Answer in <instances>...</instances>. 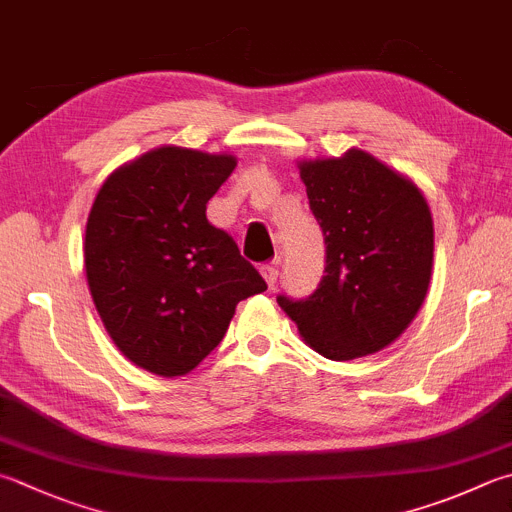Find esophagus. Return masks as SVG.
Returning a JSON list of instances; mask_svg holds the SVG:
<instances>
[{
  "label": "esophagus",
  "mask_w": 512,
  "mask_h": 512,
  "mask_svg": "<svg viewBox=\"0 0 512 512\" xmlns=\"http://www.w3.org/2000/svg\"><path fill=\"white\" fill-rule=\"evenodd\" d=\"M260 274H263L265 283H267L269 287L276 285V281H278V269H276L274 265H263V267H260Z\"/></svg>",
  "instance_id": "obj_1"
}]
</instances>
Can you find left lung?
Returning <instances> with one entry per match:
<instances>
[{"mask_svg": "<svg viewBox=\"0 0 512 512\" xmlns=\"http://www.w3.org/2000/svg\"><path fill=\"white\" fill-rule=\"evenodd\" d=\"M298 169L323 229L327 265L312 296L276 301L314 352L361 359L397 341L428 294L430 207L408 176L368 151L301 160Z\"/></svg>", "mask_w": 512, "mask_h": 512, "instance_id": "1", "label": "left lung"}]
</instances>
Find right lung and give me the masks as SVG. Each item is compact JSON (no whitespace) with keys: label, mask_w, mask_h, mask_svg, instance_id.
Listing matches in <instances>:
<instances>
[{"label":"right lung","mask_w":512,"mask_h":512,"mask_svg":"<svg viewBox=\"0 0 512 512\" xmlns=\"http://www.w3.org/2000/svg\"><path fill=\"white\" fill-rule=\"evenodd\" d=\"M236 162L165 144L115 169L93 200L86 281L106 332L142 370L191 372L223 341L236 305L267 289L205 214Z\"/></svg>","instance_id":"1"}]
</instances>
